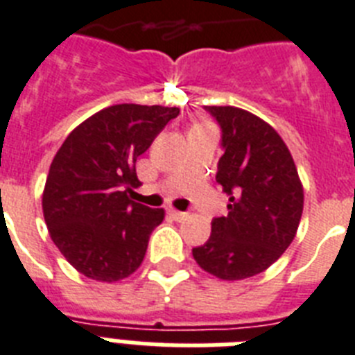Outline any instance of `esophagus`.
Instances as JSON below:
<instances>
[{
	"label": "esophagus",
	"instance_id": "obj_1",
	"mask_svg": "<svg viewBox=\"0 0 355 355\" xmlns=\"http://www.w3.org/2000/svg\"><path fill=\"white\" fill-rule=\"evenodd\" d=\"M168 214L171 216L173 220H177V222H180V220H184L187 216V213H184V211H177V209H168Z\"/></svg>",
	"mask_w": 355,
	"mask_h": 355
}]
</instances>
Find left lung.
<instances>
[{"mask_svg": "<svg viewBox=\"0 0 355 355\" xmlns=\"http://www.w3.org/2000/svg\"><path fill=\"white\" fill-rule=\"evenodd\" d=\"M222 128L216 182L227 216L213 218L209 240L193 249L205 272L245 279L287 251L303 213V186L284 139L260 117L234 106H205Z\"/></svg>", "mask_w": 355, "mask_h": 355, "instance_id": "obj_1", "label": "left lung"}]
</instances>
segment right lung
Masks as SVG:
<instances>
[{"mask_svg":"<svg viewBox=\"0 0 355 355\" xmlns=\"http://www.w3.org/2000/svg\"><path fill=\"white\" fill-rule=\"evenodd\" d=\"M178 113L115 104L81 122L53 157L43 191L44 222L61 254L86 278L112 284L141 267L164 209L130 198L141 186L135 162Z\"/></svg>","mask_w":355,"mask_h":355,"instance_id":"right-lung-1","label":"right lung"}]
</instances>
